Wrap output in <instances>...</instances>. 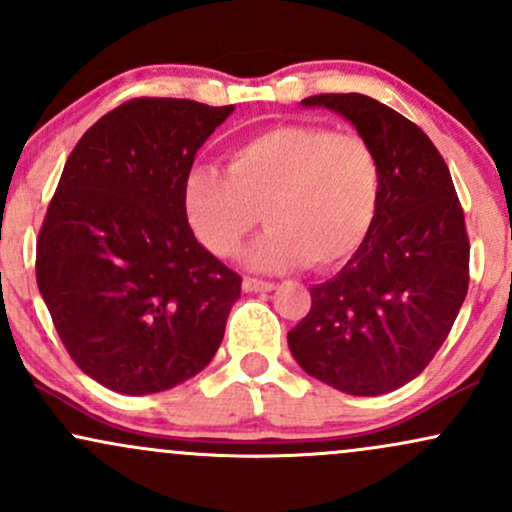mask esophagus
Returning <instances> with one entry per match:
<instances>
[{
	"label": "esophagus",
	"instance_id": "1",
	"mask_svg": "<svg viewBox=\"0 0 512 512\" xmlns=\"http://www.w3.org/2000/svg\"><path fill=\"white\" fill-rule=\"evenodd\" d=\"M272 289H274L272 281L255 279V276H245L243 279V291H248V293H264V291H272Z\"/></svg>",
	"mask_w": 512,
	"mask_h": 512
}]
</instances>
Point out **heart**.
<instances>
[{
    "label": "heart",
    "mask_w": 512,
    "mask_h": 512,
    "mask_svg": "<svg viewBox=\"0 0 512 512\" xmlns=\"http://www.w3.org/2000/svg\"><path fill=\"white\" fill-rule=\"evenodd\" d=\"M380 197L373 146L325 125L262 129L228 151L226 173L197 166L182 185L192 231L219 257L236 255L262 214L269 231L248 255L260 269H334L351 260L373 231Z\"/></svg>",
    "instance_id": "heart-1"
}]
</instances>
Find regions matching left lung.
<instances>
[{"label":"left lung","instance_id":"obj_1","mask_svg":"<svg viewBox=\"0 0 512 512\" xmlns=\"http://www.w3.org/2000/svg\"><path fill=\"white\" fill-rule=\"evenodd\" d=\"M378 154L383 197L363 248L310 289L289 332L305 373L358 397L407 385L452 330L469 286L464 211L440 151L414 122L363 93H320Z\"/></svg>","mask_w":512,"mask_h":512}]
</instances>
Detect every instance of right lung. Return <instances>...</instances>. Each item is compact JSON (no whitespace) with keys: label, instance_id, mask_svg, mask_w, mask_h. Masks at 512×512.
<instances>
[{"label":"right lung","instance_id":"add662e5","mask_svg":"<svg viewBox=\"0 0 512 512\" xmlns=\"http://www.w3.org/2000/svg\"><path fill=\"white\" fill-rule=\"evenodd\" d=\"M233 105L132 98L74 146L35 245V279L72 361L151 395L214 358L240 274L197 243L182 185Z\"/></svg>","mask_w":512,"mask_h":512}]
</instances>
